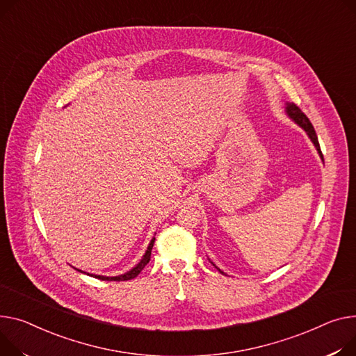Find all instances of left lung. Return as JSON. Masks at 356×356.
I'll use <instances>...</instances> for the list:
<instances>
[{"mask_svg": "<svg viewBox=\"0 0 356 356\" xmlns=\"http://www.w3.org/2000/svg\"><path fill=\"white\" fill-rule=\"evenodd\" d=\"M286 114L292 118V120L298 124V126H300L305 131H306V134L309 136V138H311V141L314 143V146L316 147V150H318V153H319V156L322 157V160H323V154H322V152H321V147H319V141H318V136H316V133H315V129H314V126H312V123L309 122V118L306 117V114L296 106V104H293V103H286ZM216 269L220 272V273H223L218 266H216ZM225 275V273H223Z\"/></svg>", "mask_w": 356, "mask_h": 356, "instance_id": "left-lung-1", "label": "left lung"}]
</instances>
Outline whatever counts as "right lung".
Masks as SVG:
<instances>
[{
  "label": "right lung",
  "mask_w": 356,
  "mask_h": 356,
  "mask_svg": "<svg viewBox=\"0 0 356 356\" xmlns=\"http://www.w3.org/2000/svg\"><path fill=\"white\" fill-rule=\"evenodd\" d=\"M154 238L152 239V242L149 243V246H147V250H146V253H145V256L141 257V260L140 262L131 269V270H129V272H126V273H123V275H118V276H102V275H90V273H87V275H90V276H92V277H97V279H102V280H117V282H120V280H130V279H134L141 270L145 269V266L149 264V260H150V256H152V249H153V245H154ZM79 272H83V270H80V269H77ZM84 273V272H83Z\"/></svg>",
  "instance_id": "obj_1"
}]
</instances>
